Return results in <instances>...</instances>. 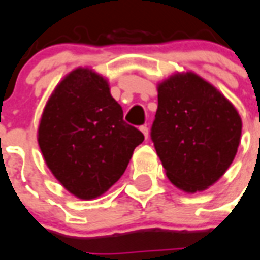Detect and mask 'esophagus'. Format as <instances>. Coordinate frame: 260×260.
<instances>
[{
    "mask_svg": "<svg viewBox=\"0 0 260 260\" xmlns=\"http://www.w3.org/2000/svg\"><path fill=\"white\" fill-rule=\"evenodd\" d=\"M140 131H142L143 135H144V138L148 139V128H147L146 125H143V126H140Z\"/></svg>",
    "mask_w": 260,
    "mask_h": 260,
    "instance_id": "esophagus-1",
    "label": "esophagus"
}]
</instances>
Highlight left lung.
I'll return each instance as SVG.
<instances>
[{
	"label": "left lung",
	"mask_w": 260,
	"mask_h": 260,
	"mask_svg": "<svg viewBox=\"0 0 260 260\" xmlns=\"http://www.w3.org/2000/svg\"><path fill=\"white\" fill-rule=\"evenodd\" d=\"M242 128L234 104L193 71H177L158 83L151 138L169 181L182 191H204L225 174Z\"/></svg>",
	"instance_id": "1"
}]
</instances>
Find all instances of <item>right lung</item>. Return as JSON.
I'll return each instance as SVG.
<instances>
[{
  "mask_svg": "<svg viewBox=\"0 0 260 260\" xmlns=\"http://www.w3.org/2000/svg\"><path fill=\"white\" fill-rule=\"evenodd\" d=\"M143 140L142 132L122 120L108 78L90 67H77L63 77L46 102L38 128L47 167L79 200L105 194Z\"/></svg>",
  "mask_w": 260,
  "mask_h": 260,
  "instance_id": "obj_1",
  "label": "right lung"
}]
</instances>
